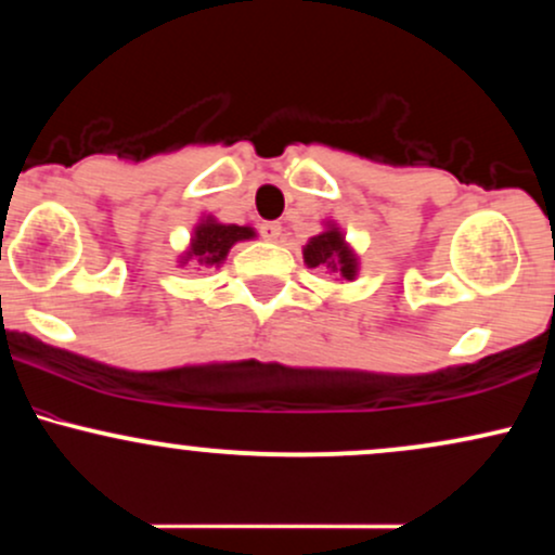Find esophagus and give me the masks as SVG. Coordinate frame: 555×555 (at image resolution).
Listing matches in <instances>:
<instances>
[{"instance_id": "obj_1", "label": "esophagus", "mask_w": 555, "mask_h": 555, "mask_svg": "<svg viewBox=\"0 0 555 555\" xmlns=\"http://www.w3.org/2000/svg\"><path fill=\"white\" fill-rule=\"evenodd\" d=\"M258 229H260V237L263 240L276 242L279 237H282V224H279V221H263Z\"/></svg>"}]
</instances>
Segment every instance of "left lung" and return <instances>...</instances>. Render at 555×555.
I'll return each instance as SVG.
<instances>
[{
	"label": "left lung",
	"instance_id": "1",
	"mask_svg": "<svg viewBox=\"0 0 555 555\" xmlns=\"http://www.w3.org/2000/svg\"><path fill=\"white\" fill-rule=\"evenodd\" d=\"M305 263H308L310 269H315V266H328V269L339 271L344 279H354V271H358V260H354L352 250L344 245L339 229L334 227L308 242V247H305Z\"/></svg>",
	"mask_w": 555,
	"mask_h": 555
}]
</instances>
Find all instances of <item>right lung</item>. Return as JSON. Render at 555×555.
I'll return each mask as SVG.
<instances>
[{
	"mask_svg": "<svg viewBox=\"0 0 555 555\" xmlns=\"http://www.w3.org/2000/svg\"><path fill=\"white\" fill-rule=\"evenodd\" d=\"M253 229L250 227H237V224H216V221L206 219L201 227L195 229L193 247H190V258H195L201 266H219L227 258L229 247L240 240H250Z\"/></svg>",
	"mask_w": 555,
	"mask_h": 555,
	"instance_id": "1",
	"label": "right lung"
}]
</instances>
